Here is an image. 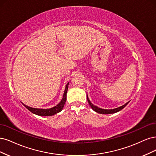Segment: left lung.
Here are the masks:
<instances>
[{
    "label": "left lung",
    "mask_w": 156,
    "mask_h": 156,
    "mask_svg": "<svg viewBox=\"0 0 156 156\" xmlns=\"http://www.w3.org/2000/svg\"><path fill=\"white\" fill-rule=\"evenodd\" d=\"M87 101H88V103L90 105V106L91 107V108L93 109V110H94V111L95 112L97 113H100V114H112V113H115L117 112H119V111H120V110H122L126 105L129 102H126L125 104H124L123 105H122V106H120L119 108H115V109H102V108H100L97 106H96V105H93L91 101H90V100L89 99V97L87 96Z\"/></svg>",
    "instance_id": "1"
}]
</instances>
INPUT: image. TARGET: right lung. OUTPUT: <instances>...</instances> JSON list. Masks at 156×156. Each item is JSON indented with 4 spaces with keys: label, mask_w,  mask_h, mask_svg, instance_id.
<instances>
[{
    "label": "right lung",
    "mask_w": 156,
    "mask_h": 156,
    "mask_svg": "<svg viewBox=\"0 0 156 156\" xmlns=\"http://www.w3.org/2000/svg\"><path fill=\"white\" fill-rule=\"evenodd\" d=\"M69 83H67L66 86H65L64 93L63 95V98H62L61 101H60V102L58 104H57L56 105H55V106H54L51 108H48V109L34 108L28 106V105L24 104L23 103H22V104H23V105H24L25 108H27L30 112H31L34 114L39 115V116H44V117L52 116V115H54L55 114L60 112L63 109V108L64 107V105L65 104V102H66V100H67V90H68Z\"/></svg>",
    "instance_id": "obj_1"
}]
</instances>
